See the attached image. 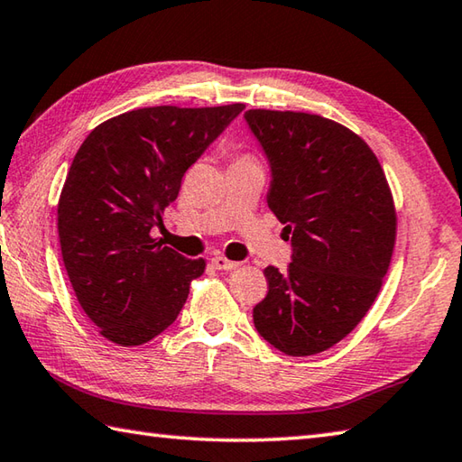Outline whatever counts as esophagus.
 <instances>
[{
    "mask_svg": "<svg viewBox=\"0 0 462 462\" xmlns=\"http://www.w3.org/2000/svg\"><path fill=\"white\" fill-rule=\"evenodd\" d=\"M210 264H212L216 270H234V268L240 266L238 262L228 260V258H224V256H214V258L210 260Z\"/></svg>",
    "mask_w": 462,
    "mask_h": 462,
    "instance_id": "1",
    "label": "esophagus"
}]
</instances>
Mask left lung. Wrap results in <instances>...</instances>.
Segmentation results:
<instances>
[{
	"mask_svg": "<svg viewBox=\"0 0 462 462\" xmlns=\"http://www.w3.org/2000/svg\"><path fill=\"white\" fill-rule=\"evenodd\" d=\"M244 117L273 170L268 208L292 234L286 273L264 270L254 327L284 355H319L355 330L381 292L396 240L391 188L368 143L338 122L276 110Z\"/></svg>",
	"mask_w": 462,
	"mask_h": 462,
	"instance_id": "8db88e82",
	"label": "left lung"
}]
</instances>
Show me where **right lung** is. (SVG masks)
<instances>
[{
    "label": "right lung",
    "mask_w": 462,
    "mask_h": 462,
    "mask_svg": "<svg viewBox=\"0 0 462 462\" xmlns=\"http://www.w3.org/2000/svg\"><path fill=\"white\" fill-rule=\"evenodd\" d=\"M242 110L140 107L99 124L79 146L58 202L61 258L79 306L114 345L164 332L204 274V258H184L150 230L186 170Z\"/></svg>",
    "instance_id": "obj_1"
}]
</instances>
